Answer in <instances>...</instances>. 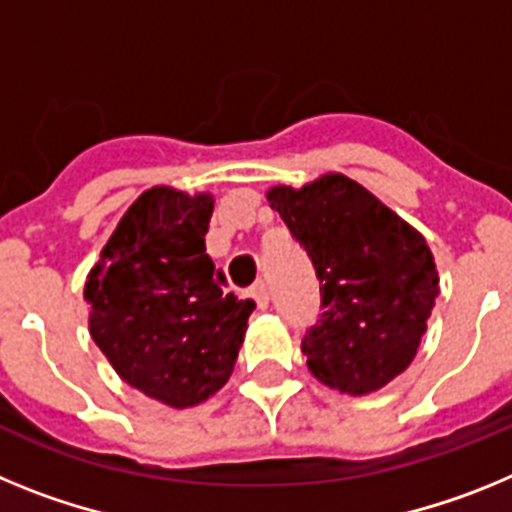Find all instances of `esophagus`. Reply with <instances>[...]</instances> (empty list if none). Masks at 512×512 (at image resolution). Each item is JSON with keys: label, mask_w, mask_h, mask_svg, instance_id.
Instances as JSON below:
<instances>
[{"label": "esophagus", "mask_w": 512, "mask_h": 512, "mask_svg": "<svg viewBox=\"0 0 512 512\" xmlns=\"http://www.w3.org/2000/svg\"><path fill=\"white\" fill-rule=\"evenodd\" d=\"M247 296H250L252 301H255L257 306H260V309H265V306L270 304V291H268V286H265V283H255V286L250 288V291H247Z\"/></svg>", "instance_id": "esophagus-1"}]
</instances>
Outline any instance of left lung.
Here are the masks:
<instances>
[{
	"label": "left lung",
	"mask_w": 512,
	"mask_h": 512,
	"mask_svg": "<svg viewBox=\"0 0 512 512\" xmlns=\"http://www.w3.org/2000/svg\"><path fill=\"white\" fill-rule=\"evenodd\" d=\"M317 270L322 314L301 340L314 379L361 397L410 366L438 296L420 231L345 175L268 190Z\"/></svg>",
	"instance_id": "left-lung-1"
}]
</instances>
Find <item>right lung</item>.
<instances>
[{
	"label": "right lung",
	"instance_id": "1",
	"mask_svg": "<svg viewBox=\"0 0 512 512\" xmlns=\"http://www.w3.org/2000/svg\"><path fill=\"white\" fill-rule=\"evenodd\" d=\"M208 193L151 188L136 198L84 283L90 335L126 384L193 407L229 381L252 299L226 291L206 255Z\"/></svg>",
	"mask_w": 512,
	"mask_h": 512
}]
</instances>
